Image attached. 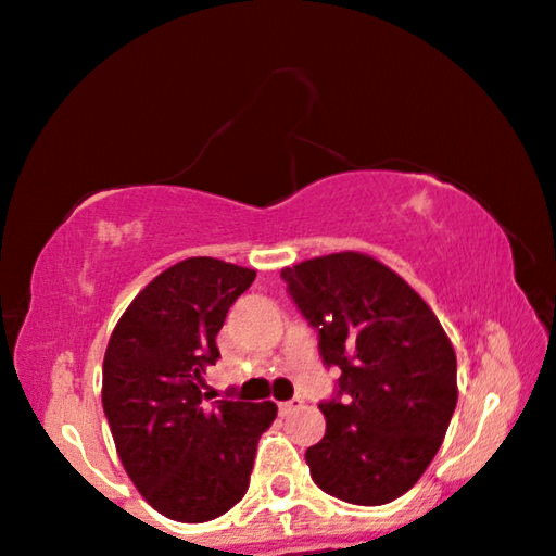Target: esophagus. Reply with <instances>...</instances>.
<instances>
[{
	"instance_id": "34e87169",
	"label": "esophagus",
	"mask_w": 556,
	"mask_h": 556,
	"mask_svg": "<svg viewBox=\"0 0 556 556\" xmlns=\"http://www.w3.org/2000/svg\"><path fill=\"white\" fill-rule=\"evenodd\" d=\"M301 406V401H283V404H278V412H280V416H288V414H293L295 408Z\"/></svg>"
}]
</instances>
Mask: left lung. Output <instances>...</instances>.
<instances>
[{"instance_id":"1","label":"left lung","mask_w":556,"mask_h":556,"mask_svg":"<svg viewBox=\"0 0 556 556\" xmlns=\"http://www.w3.org/2000/svg\"><path fill=\"white\" fill-rule=\"evenodd\" d=\"M341 368L326 437L305 452L316 484L378 506L406 494L433 462L456 408V353L429 303L389 265L343 251L280 270Z\"/></svg>"}]
</instances>
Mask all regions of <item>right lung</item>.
Here are the masks:
<instances>
[{"mask_svg": "<svg viewBox=\"0 0 556 556\" xmlns=\"http://www.w3.org/2000/svg\"><path fill=\"white\" fill-rule=\"evenodd\" d=\"M255 280L253 268L185 258L132 298L102 361V408L127 477L163 517L200 525L232 509L251 484L273 401L203 404L215 336Z\"/></svg>", "mask_w": 556, "mask_h": 556, "instance_id": "1", "label": "right lung"}]
</instances>
